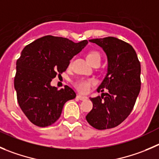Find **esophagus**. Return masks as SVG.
I'll return each instance as SVG.
<instances>
[{
    "mask_svg": "<svg viewBox=\"0 0 159 159\" xmlns=\"http://www.w3.org/2000/svg\"><path fill=\"white\" fill-rule=\"evenodd\" d=\"M79 100H80V101H84V100H87V97L86 96H83V95L80 94H78L76 97Z\"/></svg>",
    "mask_w": 159,
    "mask_h": 159,
    "instance_id": "esophagus-1",
    "label": "esophagus"
}]
</instances>
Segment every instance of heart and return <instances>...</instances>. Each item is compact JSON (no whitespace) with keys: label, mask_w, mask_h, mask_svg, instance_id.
Wrapping results in <instances>:
<instances>
[{"label":"heart","mask_w":159,"mask_h":159,"mask_svg":"<svg viewBox=\"0 0 159 159\" xmlns=\"http://www.w3.org/2000/svg\"><path fill=\"white\" fill-rule=\"evenodd\" d=\"M87 60L90 62L92 59L93 58H99L101 60V55L97 51H92L90 52L87 56ZM95 83L94 81L92 80H87V79H79L75 81L74 83V86H75V88L79 90L81 93H87V92L90 90V87L91 85H93Z\"/></svg>","instance_id":"heart-1"}]
</instances>
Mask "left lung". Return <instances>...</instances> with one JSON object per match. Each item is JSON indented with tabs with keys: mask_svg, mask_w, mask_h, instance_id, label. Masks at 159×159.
<instances>
[{
	"mask_svg": "<svg viewBox=\"0 0 159 159\" xmlns=\"http://www.w3.org/2000/svg\"><path fill=\"white\" fill-rule=\"evenodd\" d=\"M89 41L101 47L106 54L107 73L97 91L107 89L108 93L90 98L93 108L86 119L95 129H110L123 122L132 111L140 90V63L134 48L116 37Z\"/></svg>",
	"mask_w": 159,
	"mask_h": 159,
	"instance_id": "left-lung-1",
	"label": "left lung"
}]
</instances>
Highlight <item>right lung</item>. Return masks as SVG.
<instances>
[{
    "instance_id": "add662e5",
    "label": "right lung",
    "mask_w": 159,
    "mask_h": 159,
    "mask_svg": "<svg viewBox=\"0 0 159 159\" xmlns=\"http://www.w3.org/2000/svg\"><path fill=\"white\" fill-rule=\"evenodd\" d=\"M88 43L45 36L24 48L16 61L14 85L18 103L29 120L45 127L59 119L66 101L76 96L68 86L61 90L51 85L57 74L65 72L69 61Z\"/></svg>"
}]
</instances>
